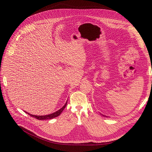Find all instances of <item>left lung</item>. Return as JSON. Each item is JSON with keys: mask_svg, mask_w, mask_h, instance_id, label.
Listing matches in <instances>:
<instances>
[{"mask_svg": "<svg viewBox=\"0 0 152 152\" xmlns=\"http://www.w3.org/2000/svg\"><path fill=\"white\" fill-rule=\"evenodd\" d=\"M103 116H104V115H103Z\"/></svg>", "mask_w": 152, "mask_h": 152, "instance_id": "obj_1", "label": "left lung"}]
</instances>
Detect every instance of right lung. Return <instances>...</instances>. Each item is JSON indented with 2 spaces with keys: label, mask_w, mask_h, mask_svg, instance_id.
<instances>
[{
  "label": "right lung",
  "mask_w": 152,
  "mask_h": 152,
  "mask_svg": "<svg viewBox=\"0 0 152 152\" xmlns=\"http://www.w3.org/2000/svg\"><path fill=\"white\" fill-rule=\"evenodd\" d=\"M67 104V102L65 103V105H64L61 108H60L59 110H58L57 111H56L55 113H53L52 114L50 115H45V116H36V115H31L29 113H28L27 112H26V113H28L29 115H30L32 117H34L35 118H36L37 119H39V120H45V119H50L54 118H56L58 116L62 111H63V110L65 109V108L66 107Z\"/></svg>",
  "instance_id": "right-lung-1"
}]
</instances>
